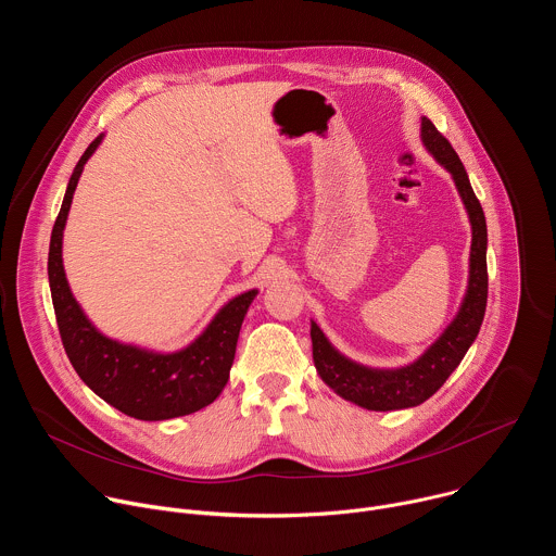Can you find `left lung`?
<instances>
[{"label":"left lung","instance_id":"1","mask_svg":"<svg viewBox=\"0 0 556 556\" xmlns=\"http://www.w3.org/2000/svg\"><path fill=\"white\" fill-rule=\"evenodd\" d=\"M420 136L427 151L451 174L457 193L464 202L470 222V257H468V286L455 319L438 337V341L425 350L420 358L405 367L376 369L361 365L343 356L312 321V358L321 380L334 389L341 399L369 409V412H395L422 405L427 399L446 382L453 369L462 363L464 354L478 339L489 296V270H486V217L480 200L475 198L466 169L451 142L435 129V125L422 116Z\"/></svg>","mask_w":556,"mask_h":556}]
</instances>
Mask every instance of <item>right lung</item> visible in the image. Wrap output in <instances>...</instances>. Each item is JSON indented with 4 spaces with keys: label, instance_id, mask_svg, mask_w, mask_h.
Returning <instances> with one entry per match:
<instances>
[{
    "label": "right lung",
    "instance_id": "add662e5",
    "mask_svg": "<svg viewBox=\"0 0 556 556\" xmlns=\"http://www.w3.org/2000/svg\"><path fill=\"white\" fill-rule=\"evenodd\" d=\"M101 140L103 134L90 142L76 163L50 237L48 279L59 334L76 374L108 405L149 422L189 416L211 405L226 387L237 337L257 290L232 296L204 332L178 352L161 354L99 332L67 286L61 249L74 189Z\"/></svg>",
    "mask_w": 556,
    "mask_h": 556
}]
</instances>
